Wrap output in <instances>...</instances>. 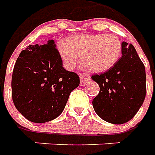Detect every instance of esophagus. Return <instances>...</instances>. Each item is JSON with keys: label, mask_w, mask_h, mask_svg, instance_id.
<instances>
[{"label": "esophagus", "mask_w": 155, "mask_h": 155, "mask_svg": "<svg viewBox=\"0 0 155 155\" xmlns=\"http://www.w3.org/2000/svg\"><path fill=\"white\" fill-rule=\"evenodd\" d=\"M80 78H81V84L84 85V84H86L88 81H91V75L88 74L87 73H81L80 74Z\"/></svg>", "instance_id": "1"}]
</instances>
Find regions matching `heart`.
<instances>
[{
    "label": "heart",
    "instance_id": "obj_1",
    "mask_svg": "<svg viewBox=\"0 0 155 155\" xmlns=\"http://www.w3.org/2000/svg\"><path fill=\"white\" fill-rule=\"evenodd\" d=\"M59 51L64 67L71 70L81 56L91 71H107L116 63L122 52V44L114 35H79L61 44Z\"/></svg>",
    "mask_w": 155,
    "mask_h": 155
}]
</instances>
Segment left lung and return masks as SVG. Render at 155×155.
Wrapping results in <instances>:
<instances>
[{
    "instance_id": "8db88e82",
    "label": "left lung",
    "mask_w": 155,
    "mask_h": 155,
    "mask_svg": "<svg viewBox=\"0 0 155 155\" xmlns=\"http://www.w3.org/2000/svg\"><path fill=\"white\" fill-rule=\"evenodd\" d=\"M91 78L100 86L92 104L102 120L115 124L126 123L143 104L146 95L145 68L132 44L123 42L119 61Z\"/></svg>"
}]
</instances>
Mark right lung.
Wrapping results in <instances>:
<instances>
[{
    "label": "right lung",
    "instance_id": "obj_1",
    "mask_svg": "<svg viewBox=\"0 0 155 155\" xmlns=\"http://www.w3.org/2000/svg\"><path fill=\"white\" fill-rule=\"evenodd\" d=\"M79 84V75L62 66L53 40L42 45H30L19 54L13 69L12 101L27 120L45 123L62 113Z\"/></svg>",
    "mask_w": 155,
    "mask_h": 155
}]
</instances>
